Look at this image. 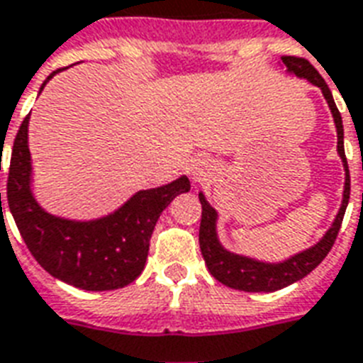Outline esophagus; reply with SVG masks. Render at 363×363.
Returning <instances> with one entry per match:
<instances>
[{
	"mask_svg": "<svg viewBox=\"0 0 363 363\" xmlns=\"http://www.w3.org/2000/svg\"><path fill=\"white\" fill-rule=\"evenodd\" d=\"M212 170H213V162L206 157H196L195 161L191 162V168L189 172L193 176L195 182H204L212 176Z\"/></svg>",
	"mask_w": 363,
	"mask_h": 363,
	"instance_id": "1",
	"label": "esophagus"
}]
</instances>
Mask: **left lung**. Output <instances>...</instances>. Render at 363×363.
Masks as SVG:
<instances>
[{
    "label": "left lung",
    "instance_id": "1",
    "mask_svg": "<svg viewBox=\"0 0 363 363\" xmlns=\"http://www.w3.org/2000/svg\"><path fill=\"white\" fill-rule=\"evenodd\" d=\"M282 66L286 72L296 75L299 79H307L314 86H318L322 94H324L325 102L330 106L331 115H333V123L337 128V153L341 157L342 168H345V191H342L341 208L337 212L335 220L331 227L325 231V235L320 238L318 242L313 244L311 248H305L297 254L289 255L282 261H263L250 257V255L237 254L227 250L220 242L218 237V212L216 208L206 201L204 193H199V201L202 204V220L201 229H199V244H201L202 257L206 263L208 271L218 282L225 284L233 289H240V291H277L282 289L289 284L297 282L305 278L311 271L324 261V257L330 254L331 246L335 242L337 233L341 229L342 216L348 206V199H350V174H348L347 157H345V132H342V119L339 109L335 106L333 94H331L330 86L325 85L322 75L314 69V66L305 58H297V56H282L280 58Z\"/></svg>",
    "mask_w": 363,
    "mask_h": 363
}]
</instances>
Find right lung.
Segmentation results:
<instances>
[{
	"mask_svg": "<svg viewBox=\"0 0 363 363\" xmlns=\"http://www.w3.org/2000/svg\"><path fill=\"white\" fill-rule=\"evenodd\" d=\"M43 81L39 92L55 77ZM30 115L22 121L11 153L7 202L28 250L50 277L86 291L119 289L142 274L150 240L162 210L191 189L189 178L142 189L108 216L69 220L47 212L32 191V155L28 147ZM1 206V193H0Z\"/></svg>",
	"mask_w": 363,
	"mask_h": 363,
	"instance_id": "1",
	"label": "right lung"
}]
</instances>
